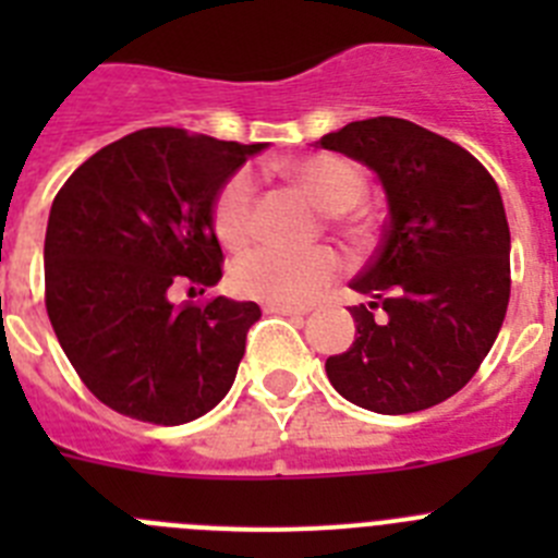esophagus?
I'll return each mask as SVG.
<instances>
[{
	"label": "esophagus",
	"mask_w": 558,
	"mask_h": 558,
	"mask_svg": "<svg viewBox=\"0 0 558 558\" xmlns=\"http://www.w3.org/2000/svg\"><path fill=\"white\" fill-rule=\"evenodd\" d=\"M263 307H265V313H276V315H307V310H304V307H293V304L265 302Z\"/></svg>",
	"instance_id": "1"
}]
</instances>
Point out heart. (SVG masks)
I'll return each instance as SVG.
<instances>
[{
  "label": "heart",
  "mask_w": 558,
  "mask_h": 558,
  "mask_svg": "<svg viewBox=\"0 0 558 558\" xmlns=\"http://www.w3.org/2000/svg\"><path fill=\"white\" fill-rule=\"evenodd\" d=\"M290 179L307 190L310 198L324 211H349L363 198V175L357 167L338 156H307L284 167ZM254 209V179L248 172H234L215 201V231L220 243L240 248L251 236ZM340 274V256L332 248L290 251L279 245H259L234 263L231 282L243 295L263 302L307 304L329 288Z\"/></svg>",
  "instance_id": "obj_1"
}]
</instances>
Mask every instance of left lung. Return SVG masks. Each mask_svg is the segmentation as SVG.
Instances as JSON below:
<instances>
[{"label": "left lung", "instance_id": "1", "mask_svg": "<svg viewBox=\"0 0 558 558\" xmlns=\"http://www.w3.org/2000/svg\"><path fill=\"white\" fill-rule=\"evenodd\" d=\"M366 165L386 192V234L352 282L354 340L327 360L335 391L386 416L461 391L489 354L511 290L500 190L456 142L399 117L349 122L315 142Z\"/></svg>", "mask_w": 558, "mask_h": 558}]
</instances>
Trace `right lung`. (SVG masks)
<instances>
[{
    "label": "right lung",
    "instance_id": "add662e5",
    "mask_svg": "<svg viewBox=\"0 0 558 558\" xmlns=\"http://www.w3.org/2000/svg\"><path fill=\"white\" fill-rule=\"evenodd\" d=\"M265 147L142 128L83 161L52 201L47 315L69 363L111 411L184 425L229 393L263 310L226 295L172 304L170 293L220 282L215 201Z\"/></svg>",
    "mask_w": 558,
    "mask_h": 558
}]
</instances>
